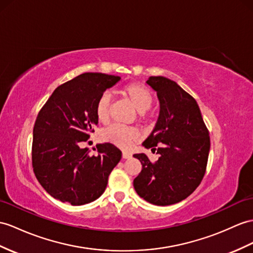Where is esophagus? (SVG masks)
<instances>
[{
    "mask_svg": "<svg viewBox=\"0 0 253 253\" xmlns=\"http://www.w3.org/2000/svg\"><path fill=\"white\" fill-rule=\"evenodd\" d=\"M122 158L123 159H130V158H132V155L127 151H122Z\"/></svg>",
    "mask_w": 253,
    "mask_h": 253,
    "instance_id": "obj_1",
    "label": "esophagus"
}]
</instances>
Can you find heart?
Wrapping results in <instances>:
<instances>
[{"mask_svg": "<svg viewBox=\"0 0 253 253\" xmlns=\"http://www.w3.org/2000/svg\"><path fill=\"white\" fill-rule=\"evenodd\" d=\"M121 93L130 100L138 112L143 113L149 109L152 104V94L150 90L139 83H130L121 89ZM112 100L108 94H102L95 104V116L101 123L109 120ZM101 137L106 143L113 144L121 149H128L135 141L138 140V132L132 127H126L113 125L101 133Z\"/></svg>", "mask_w": 253, "mask_h": 253, "instance_id": "obj_1", "label": "heart"}]
</instances>
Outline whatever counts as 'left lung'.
I'll return each instance as SVG.
<instances>
[{
    "label": "left lung",
    "instance_id": "obj_1",
    "mask_svg": "<svg viewBox=\"0 0 253 253\" xmlns=\"http://www.w3.org/2000/svg\"><path fill=\"white\" fill-rule=\"evenodd\" d=\"M147 84L157 91L160 115L143 143L159 157L155 163L136 153L141 171L133 181L136 193L153 205L176 204L200 186L205 175L211 138L200 107L175 82L151 76Z\"/></svg>",
    "mask_w": 253,
    "mask_h": 253
}]
</instances>
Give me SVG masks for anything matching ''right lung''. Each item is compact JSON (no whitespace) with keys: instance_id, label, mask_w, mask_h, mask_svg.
<instances>
[{"instance_id":"right-lung-1","label":"right lung","mask_w":253,"mask_h":253,"mask_svg":"<svg viewBox=\"0 0 253 253\" xmlns=\"http://www.w3.org/2000/svg\"><path fill=\"white\" fill-rule=\"evenodd\" d=\"M120 79L102 73L82 74L59 85L40 110L33 128L32 166L42 187L55 200L78 206L105 191L121 151L105 143L96 145L97 155L90 156L82 145L98 122V97Z\"/></svg>"}]
</instances>
